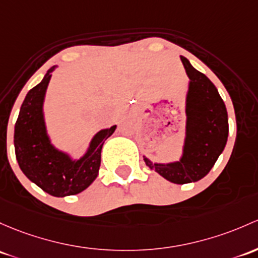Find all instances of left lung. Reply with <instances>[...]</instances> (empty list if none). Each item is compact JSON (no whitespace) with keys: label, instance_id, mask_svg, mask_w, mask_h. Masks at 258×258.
<instances>
[{"label":"left lung","instance_id":"left-lung-1","mask_svg":"<svg viewBox=\"0 0 258 258\" xmlns=\"http://www.w3.org/2000/svg\"><path fill=\"white\" fill-rule=\"evenodd\" d=\"M186 75L185 136L178 161L152 162L143 156L146 164L174 184L194 183L210 172L224 151L229 136L227 111L218 89L207 75L180 56Z\"/></svg>","mask_w":258,"mask_h":258}]
</instances>
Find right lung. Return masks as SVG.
<instances>
[{
  "mask_svg": "<svg viewBox=\"0 0 258 258\" xmlns=\"http://www.w3.org/2000/svg\"><path fill=\"white\" fill-rule=\"evenodd\" d=\"M54 65L42 81L24 97L15 124V151L18 165L32 183L53 197L79 194L94 183L101 164L104 141L115 132L116 124L100 130L80 157L56 147L45 122L44 102Z\"/></svg>",
  "mask_w": 258,
  "mask_h": 258,
  "instance_id": "add662e5",
  "label": "right lung"
}]
</instances>
